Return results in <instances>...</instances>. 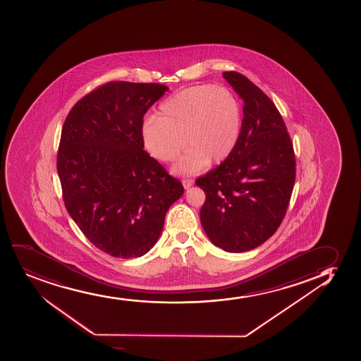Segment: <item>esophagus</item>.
Returning a JSON list of instances; mask_svg holds the SVG:
<instances>
[{
    "label": "esophagus",
    "mask_w": 361,
    "mask_h": 361,
    "mask_svg": "<svg viewBox=\"0 0 361 361\" xmlns=\"http://www.w3.org/2000/svg\"><path fill=\"white\" fill-rule=\"evenodd\" d=\"M193 183H195V180L193 178H183V185L185 187V190H188L190 187L193 186Z\"/></svg>",
    "instance_id": "obj_1"
}]
</instances>
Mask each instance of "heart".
Listing matches in <instances>:
<instances>
[{
	"label": "heart",
	"instance_id": "1",
	"mask_svg": "<svg viewBox=\"0 0 361 361\" xmlns=\"http://www.w3.org/2000/svg\"><path fill=\"white\" fill-rule=\"evenodd\" d=\"M241 126V106L229 90L190 86L163 101L157 116L144 120L142 138L146 150L159 162L174 161L186 146L190 150L174 171L192 174L207 164L226 162L239 142Z\"/></svg>",
	"mask_w": 361,
	"mask_h": 361
}]
</instances>
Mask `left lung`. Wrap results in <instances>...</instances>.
<instances>
[{
    "mask_svg": "<svg viewBox=\"0 0 361 361\" xmlns=\"http://www.w3.org/2000/svg\"><path fill=\"white\" fill-rule=\"evenodd\" d=\"M223 78L243 101L239 142L195 185L207 197L200 221L211 243L239 253L258 247L280 227L295 183V154L275 103L241 73Z\"/></svg>",
    "mask_w": 361,
    "mask_h": 361,
    "instance_id": "obj_1",
    "label": "left lung"
}]
</instances>
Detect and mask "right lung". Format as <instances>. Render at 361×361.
<instances>
[{
    "instance_id": "add662e5",
    "label": "right lung",
    "mask_w": 361,
    "mask_h": 361,
    "mask_svg": "<svg viewBox=\"0 0 361 361\" xmlns=\"http://www.w3.org/2000/svg\"><path fill=\"white\" fill-rule=\"evenodd\" d=\"M168 87L109 81L74 104L62 127L57 174L69 215L115 258L154 247L183 183L144 150L142 118Z\"/></svg>"
}]
</instances>
